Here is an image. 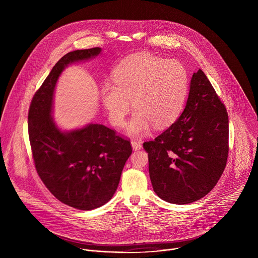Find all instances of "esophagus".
<instances>
[{
	"label": "esophagus",
	"instance_id": "1",
	"mask_svg": "<svg viewBox=\"0 0 258 258\" xmlns=\"http://www.w3.org/2000/svg\"><path fill=\"white\" fill-rule=\"evenodd\" d=\"M131 144H132V146H133V149H135V150H140V149L142 148V143L139 142V141H137V140L132 141Z\"/></svg>",
	"mask_w": 258,
	"mask_h": 258
}]
</instances>
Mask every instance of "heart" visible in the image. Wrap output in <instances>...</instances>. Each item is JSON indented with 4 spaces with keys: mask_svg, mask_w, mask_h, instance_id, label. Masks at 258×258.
<instances>
[{
    "mask_svg": "<svg viewBox=\"0 0 258 258\" xmlns=\"http://www.w3.org/2000/svg\"><path fill=\"white\" fill-rule=\"evenodd\" d=\"M112 84L101 88V100L110 122L121 126L131 110H136L126 132L142 136L152 126L162 128L179 116L185 105L189 78L176 60L151 54H137L121 62L112 73Z\"/></svg>",
    "mask_w": 258,
    "mask_h": 258,
    "instance_id": "1",
    "label": "heart"
}]
</instances>
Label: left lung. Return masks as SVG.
I'll list each match as a JSON object with an SVG mask.
<instances>
[{"label": "left lung", "instance_id": "left-lung-1", "mask_svg": "<svg viewBox=\"0 0 258 258\" xmlns=\"http://www.w3.org/2000/svg\"><path fill=\"white\" fill-rule=\"evenodd\" d=\"M143 146L148 152L153 190L162 200L188 204L215 187L229 156V116L201 69L192 77L177 120Z\"/></svg>", "mask_w": 258, "mask_h": 258}]
</instances>
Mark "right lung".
<instances>
[{"mask_svg": "<svg viewBox=\"0 0 258 258\" xmlns=\"http://www.w3.org/2000/svg\"><path fill=\"white\" fill-rule=\"evenodd\" d=\"M100 52L91 48L64 55L33 95L27 116L36 172L59 201L80 210L95 209L112 198L133 151L128 140L103 124L62 133L51 116L55 85L64 67Z\"/></svg>", "mask_w": 258, "mask_h": 258, "instance_id": "right-lung-1", "label": "right lung"}]
</instances>
